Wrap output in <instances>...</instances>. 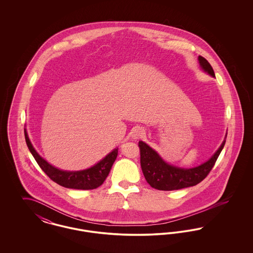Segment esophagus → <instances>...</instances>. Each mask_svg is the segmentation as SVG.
I'll use <instances>...</instances> for the list:
<instances>
[{
	"label": "esophagus",
	"instance_id": "34e87169",
	"mask_svg": "<svg viewBox=\"0 0 253 253\" xmlns=\"http://www.w3.org/2000/svg\"><path fill=\"white\" fill-rule=\"evenodd\" d=\"M144 134V130H143L142 128L138 127V128H135V129L133 130V132H132V137H133L134 139H138V138L143 137Z\"/></svg>",
	"mask_w": 253,
	"mask_h": 253
}]
</instances>
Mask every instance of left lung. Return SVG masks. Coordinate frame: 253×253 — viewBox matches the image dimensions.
Returning <instances> with one entry per match:
<instances>
[{
	"label": "left lung",
	"instance_id": "left-lung-1",
	"mask_svg": "<svg viewBox=\"0 0 253 253\" xmlns=\"http://www.w3.org/2000/svg\"><path fill=\"white\" fill-rule=\"evenodd\" d=\"M198 60L201 69L212 78H215L213 69L209 61L201 56L198 57ZM227 134L228 132H226L222 144L209 160L199 166L188 169L169 164L153 148L143 141H139L140 165L145 179L151 187L159 191L180 190L197 185L204 179L214 166L217 158L226 143Z\"/></svg>",
	"mask_w": 253,
	"mask_h": 253
}]
</instances>
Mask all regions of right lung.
I'll return each instance as SVG.
<instances>
[{
  "mask_svg": "<svg viewBox=\"0 0 253 253\" xmlns=\"http://www.w3.org/2000/svg\"><path fill=\"white\" fill-rule=\"evenodd\" d=\"M24 136L30 153L35 158L41 169L48 175L50 179L68 189L93 190L102 185V183L108 176L110 169L112 168L119 153V148L114 149L106 157L90 168L82 170H64L51 165L44 158H42L38 154L28 137L25 128Z\"/></svg>",
  "mask_w": 253,
  "mask_h": 253,
  "instance_id": "1",
  "label": "right lung"
}]
</instances>
